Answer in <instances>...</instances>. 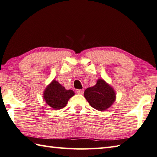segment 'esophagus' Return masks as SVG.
<instances>
[{
  "label": "esophagus",
  "mask_w": 157,
  "mask_h": 157,
  "mask_svg": "<svg viewBox=\"0 0 157 157\" xmlns=\"http://www.w3.org/2000/svg\"><path fill=\"white\" fill-rule=\"evenodd\" d=\"M76 92H77V94H82L83 92H84V90H83V89H77Z\"/></svg>",
  "instance_id": "esophagus-1"
}]
</instances>
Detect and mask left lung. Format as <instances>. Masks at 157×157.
Wrapping results in <instances>:
<instances>
[{
  "mask_svg": "<svg viewBox=\"0 0 157 157\" xmlns=\"http://www.w3.org/2000/svg\"><path fill=\"white\" fill-rule=\"evenodd\" d=\"M84 95L91 106L100 111L109 108L116 98L113 89L101 78L94 87L86 89Z\"/></svg>",
  "mask_w": 157,
  "mask_h": 157,
  "instance_id": "left-lung-1",
  "label": "left lung"
}]
</instances>
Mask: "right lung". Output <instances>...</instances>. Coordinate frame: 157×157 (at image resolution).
<instances>
[{
    "label": "right lung",
    "mask_w": 157,
    "mask_h": 157,
    "mask_svg": "<svg viewBox=\"0 0 157 157\" xmlns=\"http://www.w3.org/2000/svg\"><path fill=\"white\" fill-rule=\"evenodd\" d=\"M75 95L72 90H66L56 81H53L44 92V100L55 110L65 107L69 99Z\"/></svg>",
    "instance_id": "obj_1"
}]
</instances>
